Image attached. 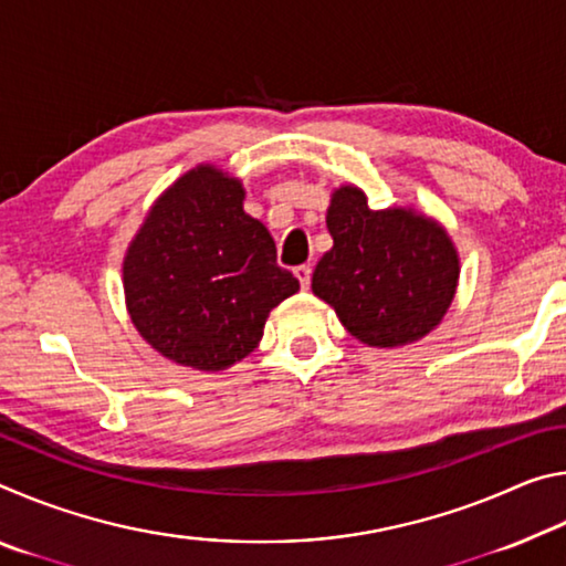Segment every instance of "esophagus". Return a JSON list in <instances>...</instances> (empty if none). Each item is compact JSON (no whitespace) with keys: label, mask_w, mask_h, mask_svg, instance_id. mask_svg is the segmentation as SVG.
Wrapping results in <instances>:
<instances>
[{"label":"esophagus","mask_w":566,"mask_h":566,"mask_svg":"<svg viewBox=\"0 0 566 566\" xmlns=\"http://www.w3.org/2000/svg\"><path fill=\"white\" fill-rule=\"evenodd\" d=\"M294 276H296V280H300L302 290H310V284H312V266L310 264L294 266Z\"/></svg>","instance_id":"obj_1"}]
</instances>
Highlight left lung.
<instances>
[{
    "instance_id": "1",
    "label": "left lung",
    "mask_w": 566,
    "mask_h": 566,
    "mask_svg": "<svg viewBox=\"0 0 566 566\" xmlns=\"http://www.w3.org/2000/svg\"><path fill=\"white\" fill-rule=\"evenodd\" d=\"M334 244L312 292L352 337L395 349L432 332L454 300L459 254L447 229L415 209H369L359 187H339L327 209Z\"/></svg>"
}]
</instances>
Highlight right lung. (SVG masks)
Here are the masks:
<instances>
[{
	"mask_svg": "<svg viewBox=\"0 0 566 566\" xmlns=\"http://www.w3.org/2000/svg\"><path fill=\"white\" fill-rule=\"evenodd\" d=\"M122 274L145 342L199 371L254 352L270 312L300 290L266 227L244 212L242 181L212 165L189 169L151 205Z\"/></svg>",
	"mask_w": 566,
	"mask_h": 566,
	"instance_id": "1",
	"label": "right lung"
}]
</instances>
